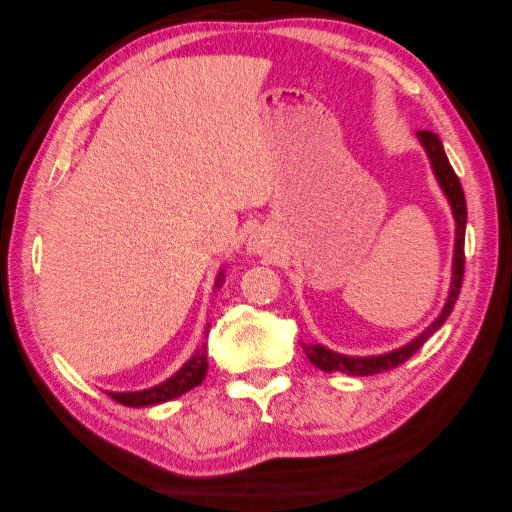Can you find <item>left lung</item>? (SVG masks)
Listing matches in <instances>:
<instances>
[{
    "instance_id": "8db88e82",
    "label": "left lung",
    "mask_w": 512,
    "mask_h": 512,
    "mask_svg": "<svg viewBox=\"0 0 512 512\" xmlns=\"http://www.w3.org/2000/svg\"><path fill=\"white\" fill-rule=\"evenodd\" d=\"M417 136H420L422 145L426 149V154L431 158V165H433V172L435 177H438L442 190H445V195L449 199L451 208H454V217H456V251H454V276H451V290H449V299H447V306L445 311L440 313L438 320H435L429 329H426L420 338H415L410 345L401 347L397 351H390V354H383V356H372V358H351V356H340V354H333V351L324 349L322 345H304L301 342V347H304L308 360L315 367H320L322 372H342V374H349V376H370V374H379V372H388V370H395L401 363H406V360L415 354L417 349H420L426 340L431 338V335L440 329L442 324L447 322L449 313L454 311V304L460 295V286H463V274H465V222H467V204H465V195H463V186H460V181L456 177L454 167H451L449 158L445 154V149H442V142L440 138L435 136L433 131H417Z\"/></svg>"
}]
</instances>
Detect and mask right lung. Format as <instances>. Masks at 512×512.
Here are the masks:
<instances>
[{
	"instance_id": "1",
	"label": "right lung",
	"mask_w": 512,
	"mask_h": 512,
	"mask_svg": "<svg viewBox=\"0 0 512 512\" xmlns=\"http://www.w3.org/2000/svg\"><path fill=\"white\" fill-rule=\"evenodd\" d=\"M206 370H208L206 345H201L195 351V356H192L188 363L183 365L181 370L174 374L172 379H167L165 383L156 385V388H149V390H140V392H108V397L122 406H133V408L156 406V404H163V401L177 399L183 395V392L197 388V385L204 381Z\"/></svg>"
}]
</instances>
